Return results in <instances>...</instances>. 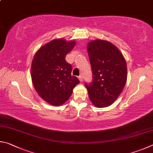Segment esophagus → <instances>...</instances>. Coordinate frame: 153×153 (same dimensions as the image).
<instances>
[{"mask_svg": "<svg viewBox=\"0 0 153 153\" xmlns=\"http://www.w3.org/2000/svg\"><path fill=\"white\" fill-rule=\"evenodd\" d=\"M79 81H81V82L82 81V76H81V75H80V76H79Z\"/></svg>", "mask_w": 153, "mask_h": 153, "instance_id": "obj_1", "label": "esophagus"}]
</instances>
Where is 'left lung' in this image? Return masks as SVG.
<instances>
[{
	"label": "left lung",
	"instance_id": "obj_1",
	"mask_svg": "<svg viewBox=\"0 0 153 153\" xmlns=\"http://www.w3.org/2000/svg\"><path fill=\"white\" fill-rule=\"evenodd\" d=\"M87 52L93 79L85 83L90 101L96 108L111 105L121 94L127 81V65L121 52L103 39L88 43Z\"/></svg>",
	"mask_w": 153,
	"mask_h": 153
}]
</instances>
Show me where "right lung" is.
Wrapping results in <instances>:
<instances>
[{
    "label": "right lung",
    "mask_w": 153,
    "mask_h": 153,
    "mask_svg": "<svg viewBox=\"0 0 153 153\" xmlns=\"http://www.w3.org/2000/svg\"><path fill=\"white\" fill-rule=\"evenodd\" d=\"M75 41L53 39L35 53L31 63L32 83L40 97L52 105H61L71 97L80 81L72 76V66L65 60Z\"/></svg>",
    "instance_id": "obj_1"
}]
</instances>
